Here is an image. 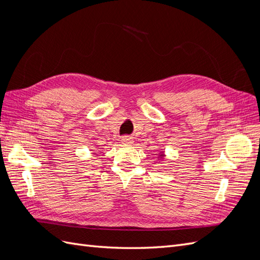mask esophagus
<instances>
[{
    "label": "esophagus",
    "instance_id": "1",
    "mask_svg": "<svg viewBox=\"0 0 260 260\" xmlns=\"http://www.w3.org/2000/svg\"><path fill=\"white\" fill-rule=\"evenodd\" d=\"M121 142H122L123 144H131V143L133 142V141H132V139H131V138H129V137L125 136V137H123V138H122Z\"/></svg>",
    "mask_w": 260,
    "mask_h": 260
}]
</instances>
